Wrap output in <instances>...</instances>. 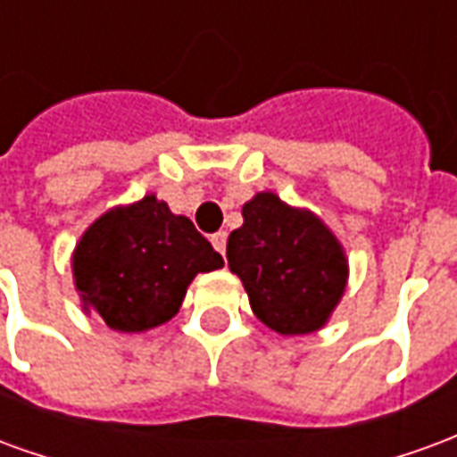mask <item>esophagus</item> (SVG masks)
I'll list each match as a JSON object with an SVG mask.
<instances>
[{"label":"esophagus","mask_w":457,"mask_h":457,"mask_svg":"<svg viewBox=\"0 0 457 457\" xmlns=\"http://www.w3.org/2000/svg\"><path fill=\"white\" fill-rule=\"evenodd\" d=\"M210 242H212V247L218 249L220 254H225V247H228V232H215V235L210 237Z\"/></svg>","instance_id":"obj_1"}]
</instances>
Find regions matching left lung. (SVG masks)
Segmentation results:
<instances>
[{
	"mask_svg": "<svg viewBox=\"0 0 457 457\" xmlns=\"http://www.w3.org/2000/svg\"><path fill=\"white\" fill-rule=\"evenodd\" d=\"M245 225L228 239V264L242 278L254 316L281 336L323 326L343 296L347 262L330 229L257 193L242 208Z\"/></svg>",
	"mask_w": 457,
	"mask_h": 457,
	"instance_id": "8db88e82",
	"label": "left lung"
}]
</instances>
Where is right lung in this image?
I'll list each match as a JSON object with an SVG mask.
<instances>
[{
  "instance_id": "obj_1",
  "label": "right lung",
  "mask_w": 457,
  "mask_h": 457,
  "mask_svg": "<svg viewBox=\"0 0 457 457\" xmlns=\"http://www.w3.org/2000/svg\"><path fill=\"white\" fill-rule=\"evenodd\" d=\"M222 257L183 215L146 195L104 212L75 249L73 274L85 308L112 330L139 333L179 313L186 288Z\"/></svg>"
}]
</instances>
